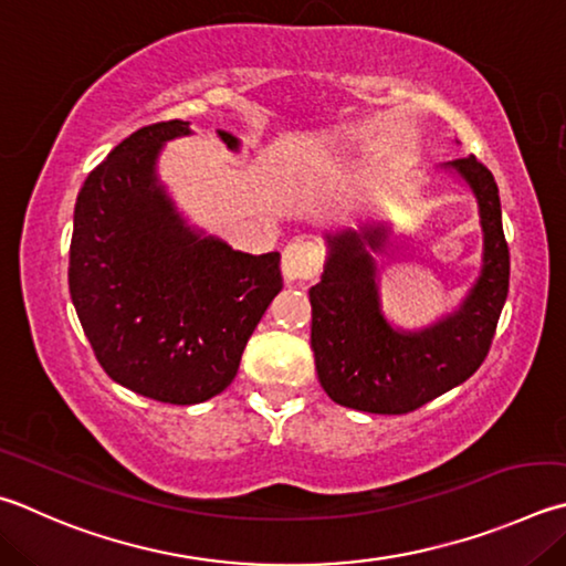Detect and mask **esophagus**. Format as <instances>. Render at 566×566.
Masks as SVG:
<instances>
[{
  "label": "esophagus",
  "mask_w": 566,
  "mask_h": 566,
  "mask_svg": "<svg viewBox=\"0 0 566 566\" xmlns=\"http://www.w3.org/2000/svg\"><path fill=\"white\" fill-rule=\"evenodd\" d=\"M318 266H322V254H318L312 242L296 240L286 244L282 252V274L286 284L312 280V276H316Z\"/></svg>",
  "instance_id": "34e87169"
}]
</instances>
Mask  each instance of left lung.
I'll return each instance as SVG.
<instances>
[{"instance_id":"1","label":"left lung","mask_w":566,"mask_h":566,"mask_svg":"<svg viewBox=\"0 0 566 566\" xmlns=\"http://www.w3.org/2000/svg\"><path fill=\"white\" fill-rule=\"evenodd\" d=\"M443 168L455 170L478 200L482 270L460 310L433 326L400 332L381 314L371 252H381L386 224L326 234L322 282L310 290L312 348L318 384L338 406L381 416L410 413L468 381L490 352L510 290L497 182L475 156Z\"/></svg>"}]
</instances>
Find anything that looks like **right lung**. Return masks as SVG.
Instances as JSON below:
<instances>
[{
    "label": "right lung",
    "mask_w": 566,
    "mask_h": 566,
    "mask_svg": "<svg viewBox=\"0 0 566 566\" xmlns=\"http://www.w3.org/2000/svg\"><path fill=\"white\" fill-rule=\"evenodd\" d=\"M188 120L143 126L88 172L74 210L69 290L113 381L160 403L222 394L266 306L282 292L280 252L248 254L185 224L158 182L163 143ZM230 150L240 140L218 130Z\"/></svg>",
    "instance_id": "add662e5"
}]
</instances>
